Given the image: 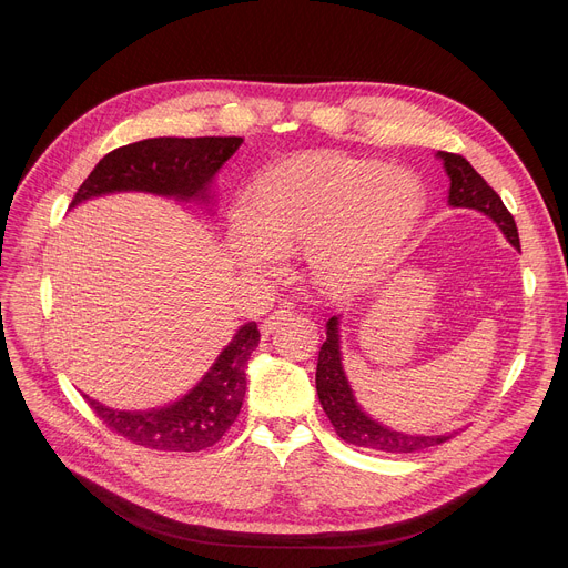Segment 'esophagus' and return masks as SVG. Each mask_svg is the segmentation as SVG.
<instances>
[{
  "instance_id": "obj_1",
  "label": "esophagus",
  "mask_w": 568,
  "mask_h": 568,
  "mask_svg": "<svg viewBox=\"0 0 568 568\" xmlns=\"http://www.w3.org/2000/svg\"><path fill=\"white\" fill-rule=\"evenodd\" d=\"M294 315V311H292V306L290 304H281L278 306V311H274L272 315H268L262 324H260V332H262V336H268V334H274V329L276 326L283 322V320H287V317H292Z\"/></svg>"
}]
</instances>
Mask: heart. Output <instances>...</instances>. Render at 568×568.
I'll use <instances>...</instances> for the list:
<instances>
[{"mask_svg": "<svg viewBox=\"0 0 568 568\" xmlns=\"http://www.w3.org/2000/svg\"><path fill=\"white\" fill-rule=\"evenodd\" d=\"M424 212V189L405 170L326 156L264 176L253 202L227 216V253L251 274L281 268L285 251L306 248L326 290L368 283L392 260Z\"/></svg>", "mask_w": 568, "mask_h": 568, "instance_id": "obj_1", "label": "heart"}]
</instances>
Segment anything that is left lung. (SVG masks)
Returning a JSON list of instances; mask_svg holds the SVG:
<instances>
[{
	"instance_id": "obj_1",
	"label": "left lung",
	"mask_w": 568,
	"mask_h": 568,
	"mask_svg": "<svg viewBox=\"0 0 568 568\" xmlns=\"http://www.w3.org/2000/svg\"><path fill=\"white\" fill-rule=\"evenodd\" d=\"M444 161V170L449 174V204L476 209L486 216H490L497 227L509 239V244L520 251L518 227L509 209L504 206L501 197L488 186L486 179L476 172L467 159L452 152H437ZM317 398L322 409L329 416V422L341 439L354 446H364V449L386 452V454H414L428 449V446L442 444L452 439L456 433L449 435H407L392 428H384L382 424L373 422L371 416L356 405L354 394L349 389V382L343 371L341 362V336H338V317H329L326 322V341L320 347L317 356Z\"/></svg>"
}]
</instances>
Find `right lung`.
<instances>
[{
  "label": "right lung",
  "instance_id": "add662e5",
  "mask_svg": "<svg viewBox=\"0 0 568 568\" xmlns=\"http://www.w3.org/2000/svg\"><path fill=\"white\" fill-rule=\"evenodd\" d=\"M242 142L244 138H152L119 146L84 179L71 206L119 191L204 202L212 176ZM257 343V324H244L193 389L159 409L122 412L84 398L112 433L144 449L202 452L236 422L246 396V364Z\"/></svg>",
  "mask_w": 568,
  "mask_h": 568
}]
</instances>
